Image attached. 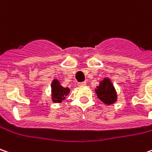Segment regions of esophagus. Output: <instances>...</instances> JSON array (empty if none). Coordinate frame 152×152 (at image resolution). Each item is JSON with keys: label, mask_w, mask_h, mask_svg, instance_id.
<instances>
[{"label": "esophagus", "mask_w": 152, "mask_h": 152, "mask_svg": "<svg viewBox=\"0 0 152 152\" xmlns=\"http://www.w3.org/2000/svg\"><path fill=\"white\" fill-rule=\"evenodd\" d=\"M86 81H82V82H78V86H86Z\"/></svg>", "instance_id": "34e87169"}]
</instances>
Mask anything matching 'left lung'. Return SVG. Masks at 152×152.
<instances>
[{"label":"left lung","instance_id":"1","mask_svg":"<svg viewBox=\"0 0 152 152\" xmlns=\"http://www.w3.org/2000/svg\"><path fill=\"white\" fill-rule=\"evenodd\" d=\"M97 97L106 105H111L117 102V92L109 78H104L99 82L95 89Z\"/></svg>","mask_w":152,"mask_h":152}]
</instances>
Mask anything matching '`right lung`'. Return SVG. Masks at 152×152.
I'll list each match as a JSON object with an SVG mask.
<instances>
[{
	"instance_id": "add662e5",
	"label": "right lung",
	"mask_w": 152,
	"mask_h": 152,
	"mask_svg": "<svg viewBox=\"0 0 152 152\" xmlns=\"http://www.w3.org/2000/svg\"><path fill=\"white\" fill-rule=\"evenodd\" d=\"M70 93L68 87H63L60 81L54 79L51 83V99L55 103H60L66 99V96Z\"/></svg>"
}]
</instances>
